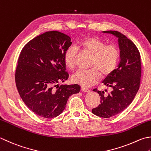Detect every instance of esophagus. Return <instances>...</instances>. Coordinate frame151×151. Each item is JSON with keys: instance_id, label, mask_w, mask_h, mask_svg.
Masks as SVG:
<instances>
[{"instance_id": "34e87169", "label": "esophagus", "mask_w": 151, "mask_h": 151, "mask_svg": "<svg viewBox=\"0 0 151 151\" xmlns=\"http://www.w3.org/2000/svg\"><path fill=\"white\" fill-rule=\"evenodd\" d=\"M81 90L82 91H84V92H89V91H90V90L88 89V88H86L85 87H81Z\"/></svg>"}]
</instances>
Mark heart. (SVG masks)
<instances>
[{"label": "heart", "mask_w": 151, "mask_h": 151, "mask_svg": "<svg viewBox=\"0 0 151 151\" xmlns=\"http://www.w3.org/2000/svg\"><path fill=\"white\" fill-rule=\"evenodd\" d=\"M91 55L90 70H78L72 76L74 82L85 87L90 86L99 81L100 76H107L116 69L120 52L113 44L106 45L105 42L96 37L82 38L76 47H68L64 53L63 60L67 67L72 69L75 66L78 50Z\"/></svg>", "instance_id": "obj_1"}]
</instances>
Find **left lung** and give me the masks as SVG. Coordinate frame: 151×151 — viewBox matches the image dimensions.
<instances>
[{
	"mask_svg": "<svg viewBox=\"0 0 151 151\" xmlns=\"http://www.w3.org/2000/svg\"><path fill=\"white\" fill-rule=\"evenodd\" d=\"M118 38L120 49V61L116 69L103 81L111 88V93L106 96L103 91L94 89L101 97L98 107L92 113L102 118H110L119 114L131 104L139 89L141 65L139 52L132 40L116 31H103Z\"/></svg>",
	"mask_w": 151,
	"mask_h": 151,
	"instance_id": "8db88e82",
	"label": "left lung"
}]
</instances>
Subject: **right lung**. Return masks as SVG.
I'll list each match as a JSON object with an SVG mask.
<instances>
[{
  "mask_svg": "<svg viewBox=\"0 0 151 151\" xmlns=\"http://www.w3.org/2000/svg\"><path fill=\"white\" fill-rule=\"evenodd\" d=\"M71 44L67 35L52 31L32 39L21 52L15 75L17 89L25 104L38 116H58L69 97L81 90L76 84L54 87L69 78L63 57Z\"/></svg>",
  "mask_w": 151,
  "mask_h": 151,
  "instance_id": "1",
  "label": "right lung"
}]
</instances>
